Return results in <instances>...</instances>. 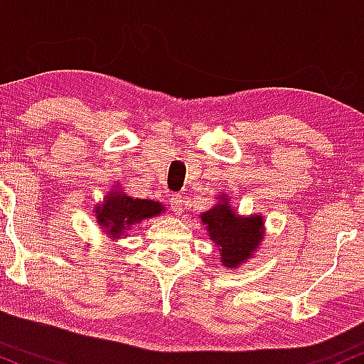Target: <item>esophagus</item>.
<instances>
[{
    "label": "esophagus",
    "instance_id": "1",
    "mask_svg": "<svg viewBox=\"0 0 364 364\" xmlns=\"http://www.w3.org/2000/svg\"><path fill=\"white\" fill-rule=\"evenodd\" d=\"M186 208H187L186 198H182V196H175V198H171V210H173L175 213L182 215L183 211H186Z\"/></svg>",
    "mask_w": 364,
    "mask_h": 364
}]
</instances>
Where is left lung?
Instances as JSON below:
<instances>
[{
    "mask_svg": "<svg viewBox=\"0 0 364 364\" xmlns=\"http://www.w3.org/2000/svg\"><path fill=\"white\" fill-rule=\"evenodd\" d=\"M208 237L215 244L216 256L225 268H239L246 264L263 244L264 220L261 213L239 215L227 194L216 196L213 208L199 216Z\"/></svg>",
    "mask_w": 364,
    "mask_h": 364,
    "instance_id": "left-lung-1",
    "label": "left lung"
}]
</instances>
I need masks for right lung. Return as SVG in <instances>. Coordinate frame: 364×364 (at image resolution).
<instances>
[{"label":"right lung","mask_w":364,"mask_h":364,"mask_svg":"<svg viewBox=\"0 0 364 364\" xmlns=\"http://www.w3.org/2000/svg\"><path fill=\"white\" fill-rule=\"evenodd\" d=\"M118 186L122 183L117 182V186H113V189H109L105 196L103 201L97 203L92 210L96 223L112 239V242L129 237V230L144 220L165 213V204L154 199L132 198Z\"/></svg>","instance_id":"right-lung-1"}]
</instances>
